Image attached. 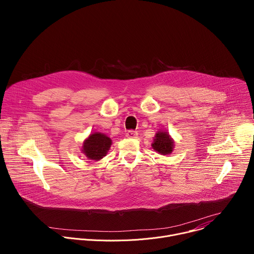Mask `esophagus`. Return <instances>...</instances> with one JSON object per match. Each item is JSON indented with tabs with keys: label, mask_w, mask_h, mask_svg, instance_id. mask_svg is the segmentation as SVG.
<instances>
[{
	"label": "esophagus",
	"mask_w": 254,
	"mask_h": 254,
	"mask_svg": "<svg viewBox=\"0 0 254 254\" xmlns=\"http://www.w3.org/2000/svg\"><path fill=\"white\" fill-rule=\"evenodd\" d=\"M136 135H137V131L136 130H128L127 132V137H131V138H134V137H136Z\"/></svg>",
	"instance_id": "34e87169"
}]
</instances>
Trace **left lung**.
<instances>
[{
	"label": "left lung",
	"mask_w": 254,
	"mask_h": 254,
	"mask_svg": "<svg viewBox=\"0 0 254 254\" xmlns=\"http://www.w3.org/2000/svg\"><path fill=\"white\" fill-rule=\"evenodd\" d=\"M152 146L156 152H158L162 155H168L173 152L174 141L170 137L168 132L159 131L156 134V137L154 139V142Z\"/></svg>",
	"instance_id": "obj_1"
}]
</instances>
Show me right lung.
Listing matches in <instances>:
<instances>
[{"mask_svg": "<svg viewBox=\"0 0 254 254\" xmlns=\"http://www.w3.org/2000/svg\"><path fill=\"white\" fill-rule=\"evenodd\" d=\"M111 146L112 139L110 137L100 132H94L84 141L82 153L89 160L99 161L106 155Z\"/></svg>", "mask_w": 254, "mask_h": 254, "instance_id": "1", "label": "right lung"}]
</instances>
